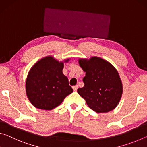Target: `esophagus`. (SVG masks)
Instances as JSON below:
<instances>
[{
    "label": "esophagus",
    "mask_w": 147,
    "mask_h": 147,
    "mask_svg": "<svg viewBox=\"0 0 147 147\" xmlns=\"http://www.w3.org/2000/svg\"><path fill=\"white\" fill-rule=\"evenodd\" d=\"M78 86H73V90L74 91H77V89H78Z\"/></svg>",
    "instance_id": "1"
}]
</instances>
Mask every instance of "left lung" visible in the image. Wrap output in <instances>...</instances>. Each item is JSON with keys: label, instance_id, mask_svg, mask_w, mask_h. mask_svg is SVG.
Instances as JSON below:
<instances>
[{"label": "left lung", "instance_id": "left-lung-1", "mask_svg": "<svg viewBox=\"0 0 147 147\" xmlns=\"http://www.w3.org/2000/svg\"><path fill=\"white\" fill-rule=\"evenodd\" d=\"M79 64L86 76L84 86L77 92L89 108L96 113L108 112L116 108L123 93V85L115 67L98 57L80 59Z\"/></svg>", "mask_w": 147, "mask_h": 147}]
</instances>
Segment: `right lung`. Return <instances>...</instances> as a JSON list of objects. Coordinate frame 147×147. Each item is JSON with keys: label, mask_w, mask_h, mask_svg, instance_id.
<instances>
[{"label": "right lung", "mask_w": 147, "mask_h": 147, "mask_svg": "<svg viewBox=\"0 0 147 147\" xmlns=\"http://www.w3.org/2000/svg\"><path fill=\"white\" fill-rule=\"evenodd\" d=\"M63 68V63L52 56L41 59L32 67L26 78V91L36 108L51 110L73 93L68 78L62 73Z\"/></svg>", "instance_id": "right-lung-1"}]
</instances>
